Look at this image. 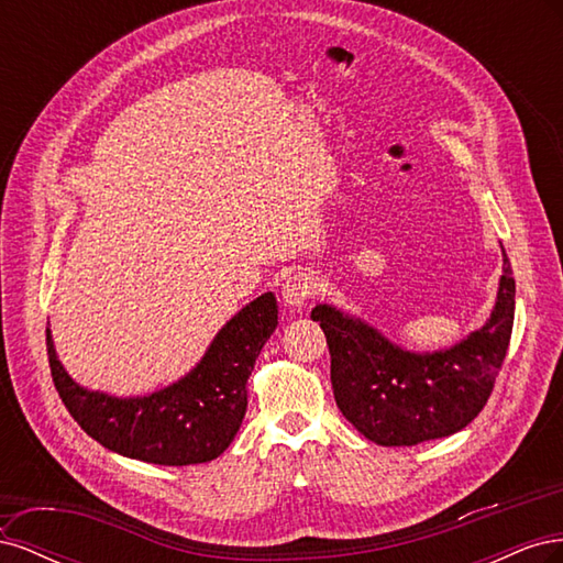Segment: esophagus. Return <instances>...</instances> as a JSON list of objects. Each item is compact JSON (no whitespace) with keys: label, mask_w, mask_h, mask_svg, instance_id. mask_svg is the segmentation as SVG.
I'll return each mask as SVG.
<instances>
[{"label":"esophagus","mask_w":563,"mask_h":563,"mask_svg":"<svg viewBox=\"0 0 563 563\" xmlns=\"http://www.w3.org/2000/svg\"><path fill=\"white\" fill-rule=\"evenodd\" d=\"M314 291H317L314 275H310V272H296V275H291L284 282L282 298L288 308L300 310L308 305V300H310V296H314Z\"/></svg>","instance_id":"1"}]
</instances>
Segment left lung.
Instances as JSON below:
<instances>
[{"mask_svg": "<svg viewBox=\"0 0 563 563\" xmlns=\"http://www.w3.org/2000/svg\"><path fill=\"white\" fill-rule=\"evenodd\" d=\"M312 319L327 335L331 385L343 416L373 444L416 446L467 428L488 401L515 323L512 267L503 249L490 317L482 329L434 352L406 350L329 302H319Z\"/></svg>", "mask_w": 563, "mask_h": 563, "instance_id": "obj_1", "label": "left lung"}]
</instances>
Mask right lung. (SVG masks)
Instances as JSON below:
<instances>
[{"label":"right lung","instance_id":"obj_1","mask_svg":"<svg viewBox=\"0 0 563 563\" xmlns=\"http://www.w3.org/2000/svg\"><path fill=\"white\" fill-rule=\"evenodd\" d=\"M277 329L272 291L251 300L216 333L201 360L176 383L143 397H114L73 380L46 329L54 385L70 416L98 444L155 465L211 463L240 432L246 413V380Z\"/></svg>","mask_w":563,"mask_h":563}]
</instances>
